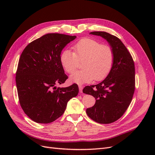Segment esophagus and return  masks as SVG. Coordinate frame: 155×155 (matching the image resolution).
Returning a JSON list of instances; mask_svg holds the SVG:
<instances>
[{"instance_id":"obj_1","label":"esophagus","mask_w":155,"mask_h":155,"mask_svg":"<svg viewBox=\"0 0 155 155\" xmlns=\"http://www.w3.org/2000/svg\"><path fill=\"white\" fill-rule=\"evenodd\" d=\"M78 88H79V91L80 93H82V90H83V86L82 85H78Z\"/></svg>"}]
</instances>
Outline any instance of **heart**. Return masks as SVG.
Returning a JSON list of instances; mask_svg holds the SVG:
<instances>
[{"instance_id":"heart-1","label":"heart","mask_w":155,"mask_h":155,"mask_svg":"<svg viewBox=\"0 0 155 155\" xmlns=\"http://www.w3.org/2000/svg\"><path fill=\"white\" fill-rule=\"evenodd\" d=\"M74 52L64 50L60 54V62L64 70L72 73L78 68L79 61H83L84 69L70 77L72 82L78 84L102 80L110 72L114 60L112 48L91 39L84 38L73 46Z\"/></svg>"}]
</instances>
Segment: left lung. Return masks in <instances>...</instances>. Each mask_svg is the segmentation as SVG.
<instances>
[{
    "label": "left lung",
    "mask_w": 155,
    "mask_h": 155,
    "mask_svg": "<svg viewBox=\"0 0 155 155\" xmlns=\"http://www.w3.org/2000/svg\"><path fill=\"white\" fill-rule=\"evenodd\" d=\"M90 34L107 40L114 54L109 74L97 85L86 86L83 92L96 99L93 107L88 108V116L100 124H110L123 116L131 102L135 90V68L132 56L116 36L104 31Z\"/></svg>",
    "instance_id": "8db88e82"
}]
</instances>
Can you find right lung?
<instances>
[{
	"instance_id": "1",
	"label": "right lung",
	"mask_w": 155,
	"mask_h": 155,
	"mask_svg": "<svg viewBox=\"0 0 155 155\" xmlns=\"http://www.w3.org/2000/svg\"><path fill=\"white\" fill-rule=\"evenodd\" d=\"M49 33L30 43L23 50L16 71L19 101L24 113L38 123H52L62 116L67 105L79 92L76 84L56 87L68 78L60 62V54L76 38Z\"/></svg>"
}]
</instances>
